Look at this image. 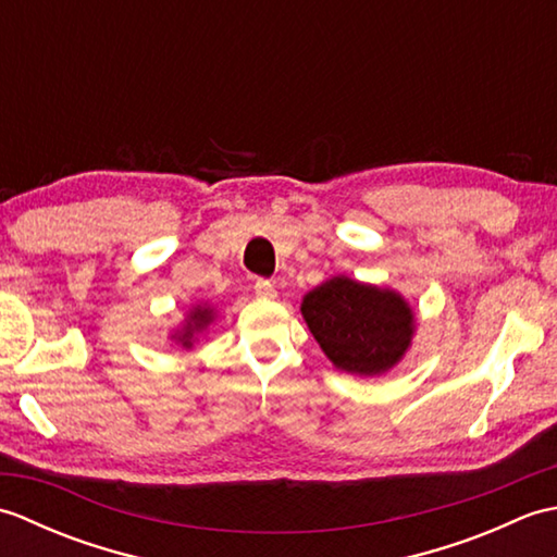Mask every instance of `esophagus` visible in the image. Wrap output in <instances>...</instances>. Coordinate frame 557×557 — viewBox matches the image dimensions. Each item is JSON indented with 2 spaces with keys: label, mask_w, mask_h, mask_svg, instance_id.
I'll return each instance as SVG.
<instances>
[{
  "label": "esophagus",
  "mask_w": 557,
  "mask_h": 557,
  "mask_svg": "<svg viewBox=\"0 0 557 557\" xmlns=\"http://www.w3.org/2000/svg\"><path fill=\"white\" fill-rule=\"evenodd\" d=\"M253 289H256V297L258 299H275L277 297V289H275V285H272L270 280H258Z\"/></svg>",
  "instance_id": "34e87169"
}]
</instances>
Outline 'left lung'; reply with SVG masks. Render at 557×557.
I'll return each mask as SVG.
<instances>
[{"label":"left lung","instance_id":"8db88e82","mask_svg":"<svg viewBox=\"0 0 557 557\" xmlns=\"http://www.w3.org/2000/svg\"><path fill=\"white\" fill-rule=\"evenodd\" d=\"M301 315L335 369L359 377L393 371L417 335V313L397 289L347 275L304 294Z\"/></svg>","mask_w":557,"mask_h":557}]
</instances>
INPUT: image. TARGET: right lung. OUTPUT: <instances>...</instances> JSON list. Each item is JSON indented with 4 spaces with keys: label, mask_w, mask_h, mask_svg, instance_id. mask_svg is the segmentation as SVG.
<instances>
[{
    "label": "right lung",
    "mask_w": 557,
    "mask_h": 557,
    "mask_svg": "<svg viewBox=\"0 0 557 557\" xmlns=\"http://www.w3.org/2000/svg\"><path fill=\"white\" fill-rule=\"evenodd\" d=\"M215 318H218V311H215V306H212V304H208V301L194 304L191 309L186 311L180 327L172 330L170 339L174 342V345H182L184 349H191L198 342V337L208 333V327L212 325Z\"/></svg>",
    "instance_id": "1"
}]
</instances>
